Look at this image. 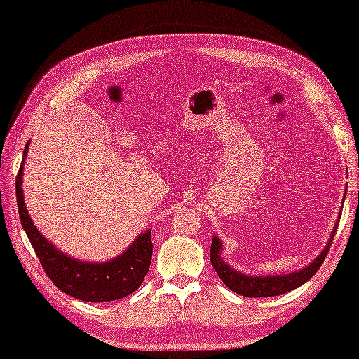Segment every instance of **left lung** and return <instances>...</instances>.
Instances as JSON below:
<instances>
[{"label": "left lung", "mask_w": 359, "mask_h": 359, "mask_svg": "<svg viewBox=\"0 0 359 359\" xmlns=\"http://www.w3.org/2000/svg\"><path fill=\"white\" fill-rule=\"evenodd\" d=\"M346 193V191H345ZM345 199V198H343ZM341 217L338 215L335 225H333L330 237L327 240V245L323 247L320 255L316 259H312L311 263L306 266L297 269L292 273H283V274H262V276H255V274H245L243 271H237L232 264L224 262L222 258V240L217 235H212V245H210V263L215 269V273L219 274V278L222 279V283L227 286L230 291L240 294L245 297H271V296H281L289 291H294L302 284H306L313 274L318 271V268L322 266L323 259H325L328 250H330L332 240L335 237V232L338 229V220Z\"/></svg>", "instance_id": "obj_1"}]
</instances>
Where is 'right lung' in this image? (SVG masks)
Wrapping results in <instances>:
<instances>
[{
  "label": "right lung",
  "instance_id": "right-lung-1",
  "mask_svg": "<svg viewBox=\"0 0 359 359\" xmlns=\"http://www.w3.org/2000/svg\"><path fill=\"white\" fill-rule=\"evenodd\" d=\"M29 142L22 154V163L16 180V199L19 219L29 242L36 250L37 258L46 269L52 283L68 296L85 302H109L129 296L144 283L151 262L150 229L144 230L124 252L107 262H81L63 253L55 245L43 237L34 225L26 209L22 193L24 161H26Z\"/></svg>",
  "mask_w": 359,
  "mask_h": 359
}]
</instances>
